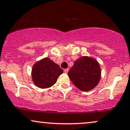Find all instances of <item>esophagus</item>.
I'll use <instances>...</instances> for the list:
<instances>
[{"instance_id": "34e87169", "label": "esophagus", "mask_w": 130, "mask_h": 130, "mask_svg": "<svg viewBox=\"0 0 130 130\" xmlns=\"http://www.w3.org/2000/svg\"><path fill=\"white\" fill-rule=\"evenodd\" d=\"M68 71H69V69H68V68H67V69L64 70V73H67L68 72Z\"/></svg>"}]
</instances>
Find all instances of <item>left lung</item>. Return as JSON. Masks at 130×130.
<instances>
[{"instance_id": "8db88e82", "label": "left lung", "mask_w": 130, "mask_h": 130, "mask_svg": "<svg viewBox=\"0 0 130 130\" xmlns=\"http://www.w3.org/2000/svg\"><path fill=\"white\" fill-rule=\"evenodd\" d=\"M68 75L79 90L88 91L99 83L101 76V67L94 59L84 56L76 60Z\"/></svg>"}]
</instances>
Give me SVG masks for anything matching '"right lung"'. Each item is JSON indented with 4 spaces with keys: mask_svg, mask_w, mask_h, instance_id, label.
<instances>
[{
    "mask_svg": "<svg viewBox=\"0 0 130 130\" xmlns=\"http://www.w3.org/2000/svg\"><path fill=\"white\" fill-rule=\"evenodd\" d=\"M62 73L63 70L58 65L46 57L34 64L31 75L36 86L40 88H47L55 84Z\"/></svg>",
    "mask_w": 130,
    "mask_h": 130,
    "instance_id": "add662e5",
    "label": "right lung"
}]
</instances>
